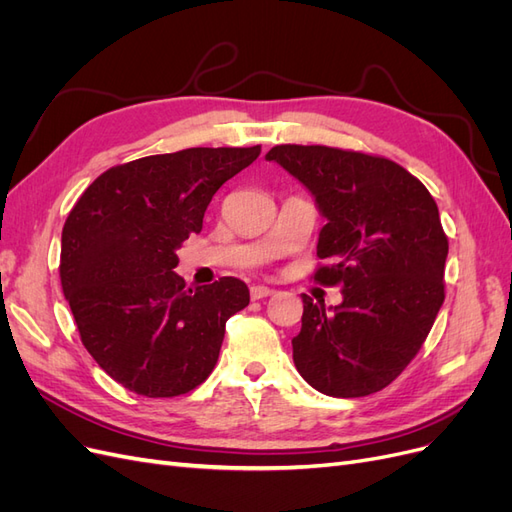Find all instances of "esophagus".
<instances>
[{
	"label": "esophagus",
	"mask_w": 512,
	"mask_h": 512,
	"mask_svg": "<svg viewBox=\"0 0 512 512\" xmlns=\"http://www.w3.org/2000/svg\"><path fill=\"white\" fill-rule=\"evenodd\" d=\"M271 294H273V290H271L269 286L256 284V286H252V288H250V297H252L254 301H260V299H265V297H271Z\"/></svg>",
	"instance_id": "1"
}]
</instances>
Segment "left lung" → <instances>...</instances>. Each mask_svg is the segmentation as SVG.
Wrapping results in <instances>:
<instances>
[{
    "label": "left lung",
    "mask_w": 512,
    "mask_h": 512,
    "mask_svg": "<svg viewBox=\"0 0 512 512\" xmlns=\"http://www.w3.org/2000/svg\"><path fill=\"white\" fill-rule=\"evenodd\" d=\"M299 179L327 218L314 282L342 286L335 307L303 294L292 359L316 391L365 397L389 386L427 339L444 303L448 239L438 205L404 166L324 145L267 153Z\"/></svg>",
    "instance_id": "8db88e82"
}]
</instances>
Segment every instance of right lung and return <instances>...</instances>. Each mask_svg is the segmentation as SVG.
<instances>
[{"label":"right lung","instance_id":"1","mask_svg":"<svg viewBox=\"0 0 512 512\" xmlns=\"http://www.w3.org/2000/svg\"><path fill=\"white\" fill-rule=\"evenodd\" d=\"M256 147H192L108 168L61 232L59 277L81 342L128 391L177 397L218 363L226 320L250 303L237 277L185 288L177 250Z\"/></svg>","mask_w":512,"mask_h":512}]
</instances>
